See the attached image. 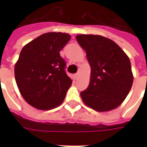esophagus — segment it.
<instances>
[{
  "label": "esophagus",
  "mask_w": 147,
  "mask_h": 147,
  "mask_svg": "<svg viewBox=\"0 0 147 147\" xmlns=\"http://www.w3.org/2000/svg\"><path fill=\"white\" fill-rule=\"evenodd\" d=\"M78 77H79V73H76L74 75V78H75V80H77V79H78Z\"/></svg>",
  "instance_id": "34e87169"
}]
</instances>
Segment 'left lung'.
<instances>
[{
  "mask_svg": "<svg viewBox=\"0 0 147 147\" xmlns=\"http://www.w3.org/2000/svg\"><path fill=\"white\" fill-rule=\"evenodd\" d=\"M76 40L91 67L89 86L80 93L83 102L98 112L116 109L132 86L129 58L117 43L101 35L79 34Z\"/></svg>",
  "mask_w": 147,
  "mask_h": 147,
  "instance_id": "obj_1",
  "label": "left lung"
}]
</instances>
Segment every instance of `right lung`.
I'll list each match as a JSON object with an SVG mask.
<instances>
[{
	"instance_id": "obj_1",
	"label": "right lung",
	"mask_w": 147,
	"mask_h": 147,
	"mask_svg": "<svg viewBox=\"0 0 147 147\" xmlns=\"http://www.w3.org/2000/svg\"><path fill=\"white\" fill-rule=\"evenodd\" d=\"M70 38L68 34L49 32L22 49L15 78L21 95L34 108L48 110L64 101L72 80L65 72L66 63L60 51Z\"/></svg>"
}]
</instances>
